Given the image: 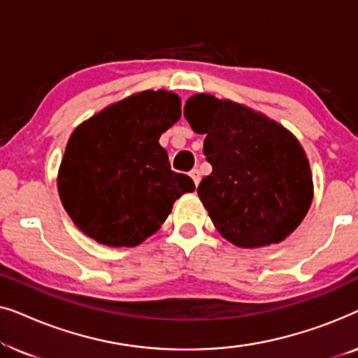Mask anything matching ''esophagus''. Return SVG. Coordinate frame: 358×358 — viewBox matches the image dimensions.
Returning <instances> with one entry per match:
<instances>
[{"mask_svg": "<svg viewBox=\"0 0 358 358\" xmlns=\"http://www.w3.org/2000/svg\"><path fill=\"white\" fill-rule=\"evenodd\" d=\"M190 178H192L195 185H199V182H200V169L194 168L192 171H190Z\"/></svg>", "mask_w": 358, "mask_h": 358, "instance_id": "esophagus-1", "label": "esophagus"}]
</instances>
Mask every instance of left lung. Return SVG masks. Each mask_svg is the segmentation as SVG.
Returning a JSON list of instances; mask_svg holds the SVG:
<instances>
[{"instance_id": "left-lung-1", "label": "left lung", "mask_w": 358, "mask_h": 358, "mask_svg": "<svg viewBox=\"0 0 358 358\" xmlns=\"http://www.w3.org/2000/svg\"><path fill=\"white\" fill-rule=\"evenodd\" d=\"M184 115L205 135L212 174L199 197L224 239L239 248L280 243L306 217L313 178L301 145L280 124L233 101L189 97Z\"/></svg>"}]
</instances>
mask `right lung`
I'll return each mask as SVG.
<instances>
[{
    "instance_id": "obj_1",
    "label": "right lung",
    "mask_w": 358,
    "mask_h": 358,
    "mask_svg": "<svg viewBox=\"0 0 358 358\" xmlns=\"http://www.w3.org/2000/svg\"><path fill=\"white\" fill-rule=\"evenodd\" d=\"M180 117V99L143 91L106 107L73 131L58 194L78 228L97 243L134 248L155 234L194 180L171 169L159 136Z\"/></svg>"
}]
</instances>
